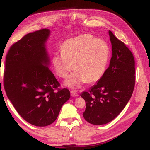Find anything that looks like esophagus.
<instances>
[{"label": "esophagus", "mask_w": 150, "mask_h": 150, "mask_svg": "<svg viewBox=\"0 0 150 150\" xmlns=\"http://www.w3.org/2000/svg\"><path fill=\"white\" fill-rule=\"evenodd\" d=\"M71 96H73V97H77L78 96V94L76 93L75 91H71Z\"/></svg>", "instance_id": "1"}]
</instances>
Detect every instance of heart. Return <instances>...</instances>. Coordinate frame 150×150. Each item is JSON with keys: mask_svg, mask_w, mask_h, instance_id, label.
Returning a JSON list of instances; mask_svg holds the SVG:
<instances>
[{"mask_svg": "<svg viewBox=\"0 0 150 150\" xmlns=\"http://www.w3.org/2000/svg\"><path fill=\"white\" fill-rule=\"evenodd\" d=\"M61 54H55L51 63L56 75L66 78L73 69L76 70L64 81V86L78 89L83 84L100 79L108 65L110 49L108 44L91 34H83L64 42Z\"/></svg>", "mask_w": 150, "mask_h": 150, "instance_id": "1", "label": "heart"}]
</instances>
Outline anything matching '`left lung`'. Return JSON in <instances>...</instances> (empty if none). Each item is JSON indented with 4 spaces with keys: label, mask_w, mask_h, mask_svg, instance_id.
Instances as JSON below:
<instances>
[{
    "label": "left lung",
    "mask_w": 150,
    "mask_h": 150,
    "mask_svg": "<svg viewBox=\"0 0 150 150\" xmlns=\"http://www.w3.org/2000/svg\"><path fill=\"white\" fill-rule=\"evenodd\" d=\"M112 56L109 67L89 92L80 94L86 101L85 120L93 125L106 124L124 110L135 86V61L124 42L109 30Z\"/></svg>",
    "instance_id": "8db88e82"
}]
</instances>
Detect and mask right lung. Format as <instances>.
Instances as JSON below:
<instances>
[{
	"mask_svg": "<svg viewBox=\"0 0 150 150\" xmlns=\"http://www.w3.org/2000/svg\"><path fill=\"white\" fill-rule=\"evenodd\" d=\"M50 30L26 34L14 44L6 58L4 86L7 97L20 116L30 124L45 127L58 116L70 98L49 70L46 42Z\"/></svg>",
	"mask_w": 150,
	"mask_h": 150,
	"instance_id": "1",
	"label": "right lung"
}]
</instances>
